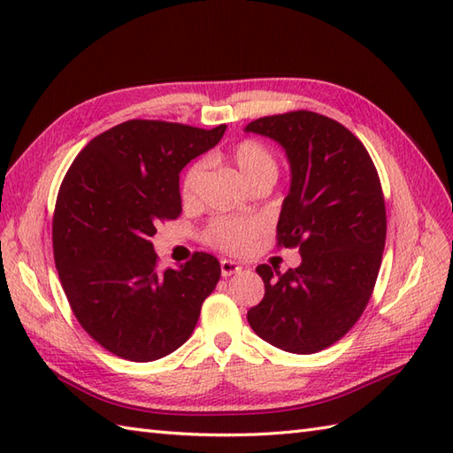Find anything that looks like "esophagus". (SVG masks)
Instances as JSON below:
<instances>
[{
	"label": "esophagus",
	"instance_id": "1",
	"mask_svg": "<svg viewBox=\"0 0 453 453\" xmlns=\"http://www.w3.org/2000/svg\"><path fill=\"white\" fill-rule=\"evenodd\" d=\"M219 268H221V276H232V274H237L242 273V265L235 263V261H229V258H224V261H219Z\"/></svg>",
	"mask_w": 453,
	"mask_h": 453
}]
</instances>
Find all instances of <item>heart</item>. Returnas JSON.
Here are the masks:
<instances>
[{
    "instance_id": "b5f03b06",
    "label": "heart",
    "mask_w": 453,
    "mask_h": 453,
    "mask_svg": "<svg viewBox=\"0 0 453 453\" xmlns=\"http://www.w3.org/2000/svg\"><path fill=\"white\" fill-rule=\"evenodd\" d=\"M232 161L242 173L247 185L261 179H276L278 163L265 143L257 140L239 142L232 151ZM206 173V161H196L187 169L180 182V196L185 202L196 198L202 179ZM263 232L261 219L257 218H219L208 227V242L229 253H243L253 245L257 235Z\"/></svg>"
}]
</instances>
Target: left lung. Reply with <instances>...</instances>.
I'll list each match as a JSON object with an SVG mask.
<instances>
[{"label": "left lung", "mask_w": 453, "mask_h": 453, "mask_svg": "<svg viewBox=\"0 0 453 453\" xmlns=\"http://www.w3.org/2000/svg\"><path fill=\"white\" fill-rule=\"evenodd\" d=\"M245 132L286 151L290 190L276 232L278 243L302 255L284 274L257 266L265 297L247 321L276 349L319 352L358 321L380 273L388 221L378 171L362 142L323 114H276L249 122Z\"/></svg>", "instance_id": "1"}]
</instances>
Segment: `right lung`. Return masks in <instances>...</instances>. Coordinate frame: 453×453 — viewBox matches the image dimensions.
I'll return each mask as SVG.
<instances>
[{"instance_id":"obj_1","label":"right lung","mask_w":453,"mask_h":453,"mask_svg":"<svg viewBox=\"0 0 453 453\" xmlns=\"http://www.w3.org/2000/svg\"><path fill=\"white\" fill-rule=\"evenodd\" d=\"M224 132L128 120L93 138L65 173L52 224L58 276L83 329L124 360L185 344L219 280L208 253L157 273L150 239L157 221L180 216L179 173Z\"/></svg>"}]
</instances>
